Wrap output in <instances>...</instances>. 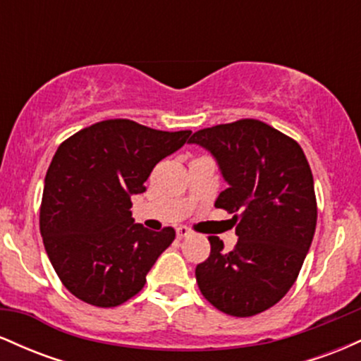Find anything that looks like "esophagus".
Here are the masks:
<instances>
[{"instance_id": "34e87169", "label": "esophagus", "mask_w": 361, "mask_h": 361, "mask_svg": "<svg viewBox=\"0 0 361 361\" xmlns=\"http://www.w3.org/2000/svg\"><path fill=\"white\" fill-rule=\"evenodd\" d=\"M190 234H192V231H190L188 227L181 226V227H178V229H176V238L178 239H183V238H186V235H190Z\"/></svg>"}]
</instances>
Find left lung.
I'll list each match as a JSON object with an SVG mask.
<instances>
[{
	"label": "left lung",
	"instance_id": "left-lung-1",
	"mask_svg": "<svg viewBox=\"0 0 361 361\" xmlns=\"http://www.w3.org/2000/svg\"><path fill=\"white\" fill-rule=\"evenodd\" d=\"M188 142L217 161L226 188L217 209L234 214L238 244L197 264L198 288L215 309L250 317L273 307L295 283L316 233L314 178L299 144L255 118L202 128Z\"/></svg>",
	"mask_w": 361,
	"mask_h": 361
}]
</instances>
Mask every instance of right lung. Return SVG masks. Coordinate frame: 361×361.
Returning <instances> with one entry per match:
<instances>
[{
	"label": "right lung",
	"instance_id": "right-lung-1",
	"mask_svg": "<svg viewBox=\"0 0 361 361\" xmlns=\"http://www.w3.org/2000/svg\"><path fill=\"white\" fill-rule=\"evenodd\" d=\"M192 130L164 132L111 118L76 132L61 144L45 175L40 234L62 285L74 297L117 307L139 293L175 229L152 233L135 224L130 197L161 159Z\"/></svg>",
	"mask_w": 361,
	"mask_h": 361
}]
</instances>
